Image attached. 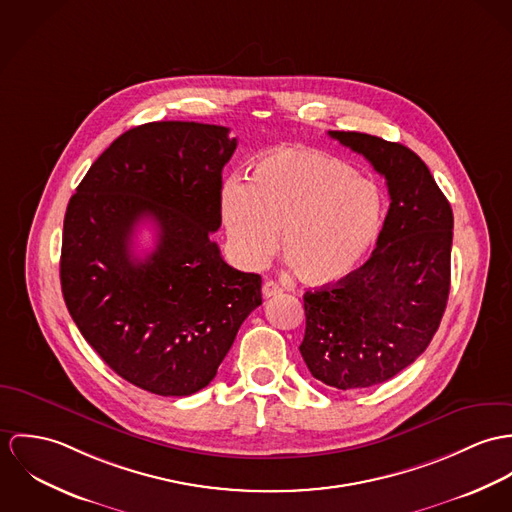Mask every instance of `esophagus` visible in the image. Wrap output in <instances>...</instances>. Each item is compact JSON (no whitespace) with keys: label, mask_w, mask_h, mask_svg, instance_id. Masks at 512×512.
<instances>
[{"label":"esophagus","mask_w":512,"mask_h":512,"mask_svg":"<svg viewBox=\"0 0 512 512\" xmlns=\"http://www.w3.org/2000/svg\"><path fill=\"white\" fill-rule=\"evenodd\" d=\"M279 292H281V286L275 283V281H267V283L263 284V296L265 298H271V296H275Z\"/></svg>","instance_id":"1"}]
</instances>
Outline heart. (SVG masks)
Instances as JSON below:
<instances>
[{
  "label": "heart",
  "instance_id": "heart-1",
  "mask_svg": "<svg viewBox=\"0 0 512 512\" xmlns=\"http://www.w3.org/2000/svg\"><path fill=\"white\" fill-rule=\"evenodd\" d=\"M220 206L239 265H265L281 229L284 257L308 284L347 277L373 247L383 222L379 186L338 157L308 147L263 155L249 182L228 178Z\"/></svg>",
  "mask_w": 512,
  "mask_h": 512
}]
</instances>
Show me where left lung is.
Wrapping results in <instances>:
<instances>
[{
  "label": "left lung",
  "mask_w": 512,
  "mask_h": 512,
  "mask_svg": "<svg viewBox=\"0 0 512 512\" xmlns=\"http://www.w3.org/2000/svg\"><path fill=\"white\" fill-rule=\"evenodd\" d=\"M330 137L383 174L391 196L369 261L304 294L302 359L314 379L351 391L393 379L434 338L450 294L454 214L408 147L357 131Z\"/></svg>",
  "instance_id": "obj_1"
}]
</instances>
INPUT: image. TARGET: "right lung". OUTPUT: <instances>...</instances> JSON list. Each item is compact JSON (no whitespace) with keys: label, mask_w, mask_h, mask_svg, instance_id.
Segmentation results:
<instances>
[{"label":"right lung","mask_w":512,"mask_h":512,"mask_svg":"<svg viewBox=\"0 0 512 512\" xmlns=\"http://www.w3.org/2000/svg\"><path fill=\"white\" fill-rule=\"evenodd\" d=\"M228 127L153 121L119 135L70 198L60 253L66 308L84 340L131 385L188 397L218 373L261 277L222 259ZM143 219L160 229L145 260L130 253Z\"/></svg>","instance_id":"1"}]
</instances>
